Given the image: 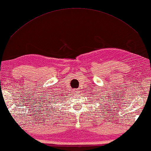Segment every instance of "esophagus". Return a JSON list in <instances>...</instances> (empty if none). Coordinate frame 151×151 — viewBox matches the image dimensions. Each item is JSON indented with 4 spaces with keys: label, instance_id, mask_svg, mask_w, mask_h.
Returning <instances> with one entry per match:
<instances>
[{
    "label": "esophagus",
    "instance_id": "1",
    "mask_svg": "<svg viewBox=\"0 0 151 151\" xmlns=\"http://www.w3.org/2000/svg\"><path fill=\"white\" fill-rule=\"evenodd\" d=\"M75 92H76V93H77V91H76V90L75 91Z\"/></svg>",
    "mask_w": 151,
    "mask_h": 151
}]
</instances>
